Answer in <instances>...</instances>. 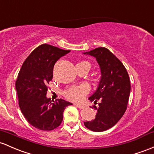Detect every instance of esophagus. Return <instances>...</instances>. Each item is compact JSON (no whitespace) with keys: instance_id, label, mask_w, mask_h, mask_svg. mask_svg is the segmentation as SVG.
<instances>
[{"instance_id":"obj_1","label":"esophagus","mask_w":154,"mask_h":154,"mask_svg":"<svg viewBox=\"0 0 154 154\" xmlns=\"http://www.w3.org/2000/svg\"><path fill=\"white\" fill-rule=\"evenodd\" d=\"M74 106L78 108H80V109H82V108H84V106L82 105V104H77V103H74Z\"/></svg>"}]
</instances>
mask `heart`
Segmentation results:
<instances>
[{"instance_id": "heart-1", "label": "heart", "mask_w": 154, "mask_h": 154, "mask_svg": "<svg viewBox=\"0 0 154 154\" xmlns=\"http://www.w3.org/2000/svg\"><path fill=\"white\" fill-rule=\"evenodd\" d=\"M90 91V86L87 83L81 84L80 85L72 86L63 91V95L67 99L72 101H80L83 99L85 94Z\"/></svg>"}]
</instances>
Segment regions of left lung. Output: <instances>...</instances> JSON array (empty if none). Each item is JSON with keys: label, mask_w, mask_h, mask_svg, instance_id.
<instances>
[{"label": "left lung", "mask_w": 154, "mask_h": 154, "mask_svg": "<svg viewBox=\"0 0 154 154\" xmlns=\"http://www.w3.org/2000/svg\"><path fill=\"white\" fill-rule=\"evenodd\" d=\"M84 54L96 59L102 74L97 90L88 99L94 104L100 102L99 107L94 105L97 110L96 118L84 125L91 131H104L117 124L126 112L131 91L129 74L121 60L105 47Z\"/></svg>", "instance_id": "left-lung-1"}]
</instances>
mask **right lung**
Instances as JSON below:
<instances>
[{"label": "right lung", "instance_id": "1", "mask_svg": "<svg viewBox=\"0 0 154 154\" xmlns=\"http://www.w3.org/2000/svg\"><path fill=\"white\" fill-rule=\"evenodd\" d=\"M69 52L43 44L30 54L20 69L15 82L19 106L28 122L36 129L50 131L58 127L64 109L72 104L61 99L51 101L46 96L54 65Z\"/></svg>", "mask_w": 154, "mask_h": 154}]
</instances>
